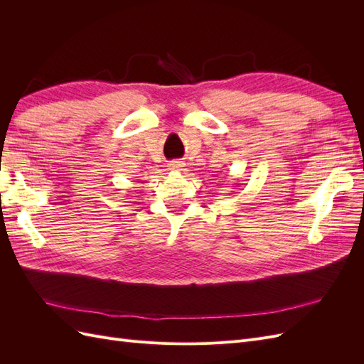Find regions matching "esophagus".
Masks as SVG:
<instances>
[{"instance_id":"esophagus-1","label":"esophagus","mask_w":364,"mask_h":364,"mask_svg":"<svg viewBox=\"0 0 364 364\" xmlns=\"http://www.w3.org/2000/svg\"><path fill=\"white\" fill-rule=\"evenodd\" d=\"M183 162H181V161H173L171 164H170V168L171 170H174V171H179V170H182L183 168Z\"/></svg>"}]
</instances>
